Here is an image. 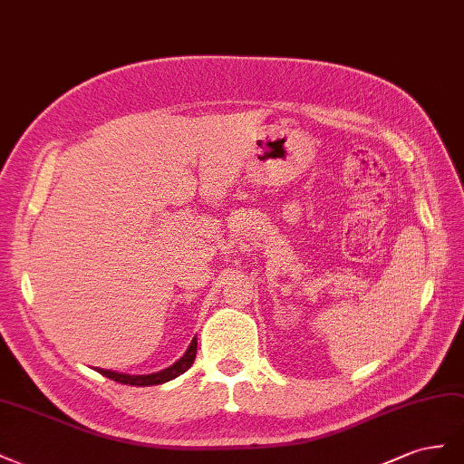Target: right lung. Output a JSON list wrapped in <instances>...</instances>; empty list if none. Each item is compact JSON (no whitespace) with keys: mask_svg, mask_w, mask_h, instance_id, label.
I'll use <instances>...</instances> for the list:
<instances>
[{"mask_svg":"<svg viewBox=\"0 0 464 464\" xmlns=\"http://www.w3.org/2000/svg\"><path fill=\"white\" fill-rule=\"evenodd\" d=\"M196 348L198 342L196 338L190 342L188 350L184 352V355L180 357L179 362H175L170 367L163 369V372L157 373H150V375H126V373H116V372H109V369H97V372L104 377H109L116 382H122V385H134V387H151V385H161V382H167L170 379H175L179 375H182L184 372H188L192 367L194 360H196Z\"/></svg>","mask_w":464,"mask_h":464,"instance_id":"obj_1","label":"right lung"}]
</instances>
